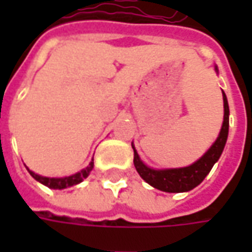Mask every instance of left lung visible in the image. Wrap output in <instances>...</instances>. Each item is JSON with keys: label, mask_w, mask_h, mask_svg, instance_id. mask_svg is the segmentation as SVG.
<instances>
[{"label": "left lung", "mask_w": 252, "mask_h": 252, "mask_svg": "<svg viewBox=\"0 0 252 252\" xmlns=\"http://www.w3.org/2000/svg\"><path fill=\"white\" fill-rule=\"evenodd\" d=\"M223 102H224V119L223 126L219 134L218 140L213 143V146L209 149L196 162H193L189 167L174 169H153L149 168L146 164H143L137 151L134 150V167L140 177L151 187L164 190V192H187L190 190L205 179V177L210 172L215 162L220 158L224 144L227 140L228 134V103L226 94L223 92Z\"/></svg>", "instance_id": "left-lung-1"}]
</instances>
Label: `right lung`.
<instances>
[{"instance_id": "1", "label": "right lung", "mask_w": 252, "mask_h": 252, "mask_svg": "<svg viewBox=\"0 0 252 252\" xmlns=\"http://www.w3.org/2000/svg\"><path fill=\"white\" fill-rule=\"evenodd\" d=\"M94 168V160L90 162V165L87 167L83 171H80V172H77V174H74L71 177H64V178H47V177H40V175H37V174H34L32 171H29L31 172V175L33 177L36 181H39V182H42L43 185L46 187H49V188L52 189H64V188H68V187H73V185H77V184H80L81 181L87 178L88 175H90V172Z\"/></svg>"}]
</instances>
